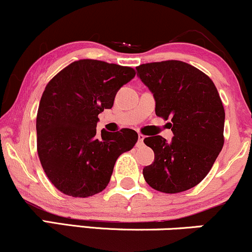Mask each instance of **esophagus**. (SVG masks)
<instances>
[{"label":"esophagus","instance_id":"1","mask_svg":"<svg viewBox=\"0 0 252 252\" xmlns=\"http://www.w3.org/2000/svg\"><path fill=\"white\" fill-rule=\"evenodd\" d=\"M143 140H144V135L138 134V141H137V147H141L143 144Z\"/></svg>","mask_w":252,"mask_h":252}]
</instances>
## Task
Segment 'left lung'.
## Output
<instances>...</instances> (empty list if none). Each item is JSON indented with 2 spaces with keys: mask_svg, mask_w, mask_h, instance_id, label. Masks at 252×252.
<instances>
[{
  "mask_svg": "<svg viewBox=\"0 0 252 252\" xmlns=\"http://www.w3.org/2000/svg\"><path fill=\"white\" fill-rule=\"evenodd\" d=\"M136 70L154 94L156 116L169 118L174 134L169 143L160 135L143 140L155 154L143 168L144 180L168 194L192 189L209 174L224 146L218 90L204 72L180 60L142 63Z\"/></svg>",
  "mask_w": 252,
  "mask_h": 252,
  "instance_id": "left-lung-1",
  "label": "left lung"
}]
</instances>
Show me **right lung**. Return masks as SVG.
<instances>
[{
    "mask_svg": "<svg viewBox=\"0 0 252 252\" xmlns=\"http://www.w3.org/2000/svg\"><path fill=\"white\" fill-rule=\"evenodd\" d=\"M134 68L100 60L71 63L46 85L36 115V149L47 178L60 192L88 198L108 186L118 156L134 148L132 129L97 135L98 115L111 109Z\"/></svg>",
    "mask_w": 252,
    "mask_h": 252,
    "instance_id": "add662e5",
    "label": "right lung"
}]
</instances>
